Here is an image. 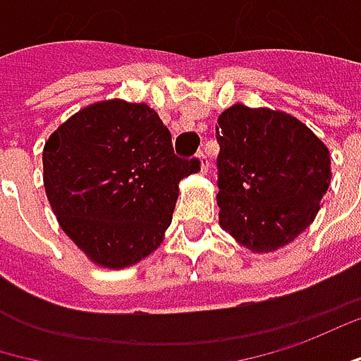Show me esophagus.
I'll list each match as a JSON object with an SVG mask.
<instances>
[{"label": "esophagus", "mask_w": 361, "mask_h": 361, "mask_svg": "<svg viewBox=\"0 0 361 361\" xmlns=\"http://www.w3.org/2000/svg\"><path fill=\"white\" fill-rule=\"evenodd\" d=\"M198 167H200L202 173H206L208 171V165H210V161H208V157H206V153H198Z\"/></svg>", "instance_id": "1"}]
</instances>
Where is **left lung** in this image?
<instances>
[{
	"label": "left lung",
	"instance_id": "left-lung-1",
	"mask_svg": "<svg viewBox=\"0 0 361 361\" xmlns=\"http://www.w3.org/2000/svg\"><path fill=\"white\" fill-rule=\"evenodd\" d=\"M219 223L253 253L294 241L331 183L327 145L280 110L235 104L219 116Z\"/></svg>",
	"mask_w": 361,
	"mask_h": 361
}]
</instances>
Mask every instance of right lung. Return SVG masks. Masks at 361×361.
I'll use <instances>...</instances> for the list:
<instances>
[{
    "instance_id": "right-lung-1",
    "label": "right lung",
    "mask_w": 361,
    "mask_h": 361,
    "mask_svg": "<svg viewBox=\"0 0 361 361\" xmlns=\"http://www.w3.org/2000/svg\"><path fill=\"white\" fill-rule=\"evenodd\" d=\"M44 192L67 237L96 265L138 264L163 241L198 159L173 155L147 104L104 99L65 120L42 151Z\"/></svg>"
}]
</instances>
